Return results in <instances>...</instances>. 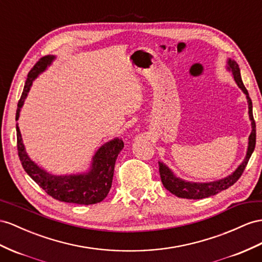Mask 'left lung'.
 I'll use <instances>...</instances> for the list:
<instances>
[{"label":"left lung","mask_w":262,"mask_h":262,"mask_svg":"<svg viewBox=\"0 0 262 262\" xmlns=\"http://www.w3.org/2000/svg\"><path fill=\"white\" fill-rule=\"evenodd\" d=\"M227 70L232 73V76L234 82L240 87L241 91L246 94L247 102H248V108H249V118L251 120V134L249 136V142H248V149L247 155L244 159V162L241 163L238 168L234 170L231 175L227 176L223 179L214 180V182L210 183H190L186 182L184 179H180L179 177L175 176L168 167H167L164 163L158 162L159 164V173L160 178H162V183L167 190H169L173 195L179 198H187V199H203L216 195V193L226 190L232 186L234 183L243 175V172L246 168V166L249 162V159L254 150V146H256V123H254L253 115H252V102L251 98L249 97V94L245 87L243 79H241L240 75V69L238 64L231 58H228L227 62Z\"/></svg>","instance_id":"1"}]
</instances>
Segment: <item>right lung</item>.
<instances>
[{
	"label": "right lung",
	"mask_w": 262,
	"mask_h": 262,
	"mask_svg": "<svg viewBox=\"0 0 262 262\" xmlns=\"http://www.w3.org/2000/svg\"><path fill=\"white\" fill-rule=\"evenodd\" d=\"M54 59V55L44 56L30 71L22 96L17 104L16 120L19 117V112H21L26 96H28L33 80L48 69V66H50ZM16 135L18 157L24 170L51 197L58 201H64V203L93 205L100 203L108 195L113 182L114 167H115L118 154L124 148V143L120 138H114L102 147H99V149L93 157L89 172L57 176L52 175L41 167H38L29 157L28 152L25 151L21 132H19L17 124Z\"/></svg>",
	"instance_id": "right-lung-1"
}]
</instances>
